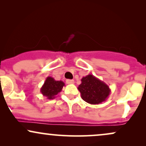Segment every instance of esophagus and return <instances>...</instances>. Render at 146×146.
<instances>
[{
	"instance_id": "1",
	"label": "esophagus",
	"mask_w": 146,
	"mask_h": 146,
	"mask_svg": "<svg viewBox=\"0 0 146 146\" xmlns=\"http://www.w3.org/2000/svg\"><path fill=\"white\" fill-rule=\"evenodd\" d=\"M66 83L68 84H74V80H66Z\"/></svg>"
}]
</instances>
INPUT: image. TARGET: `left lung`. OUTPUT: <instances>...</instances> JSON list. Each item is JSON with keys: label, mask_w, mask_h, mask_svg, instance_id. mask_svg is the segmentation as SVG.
I'll list each match as a JSON object with an SVG mask.
<instances>
[{"label": "left lung", "mask_w": 146, "mask_h": 146, "mask_svg": "<svg viewBox=\"0 0 146 146\" xmlns=\"http://www.w3.org/2000/svg\"><path fill=\"white\" fill-rule=\"evenodd\" d=\"M81 84L78 87L84 101L90 104H99L106 101L109 96V86L94 75L89 74L83 77Z\"/></svg>", "instance_id": "8db88e82"}]
</instances>
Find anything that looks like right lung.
Masks as SVG:
<instances>
[{"mask_svg":"<svg viewBox=\"0 0 146 146\" xmlns=\"http://www.w3.org/2000/svg\"><path fill=\"white\" fill-rule=\"evenodd\" d=\"M65 84L62 81H57L51 77L46 78L44 84L40 88V92L43 96H45L48 100L56 98V96L62 91Z\"/></svg>","mask_w":146,"mask_h":146,"instance_id":"1","label":"right lung"}]
</instances>
